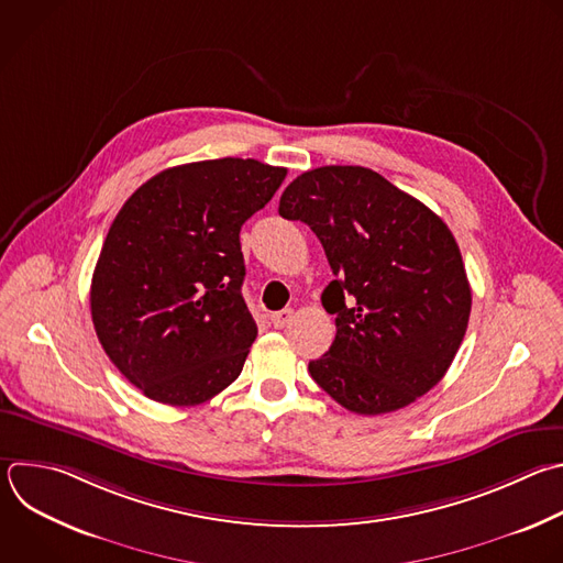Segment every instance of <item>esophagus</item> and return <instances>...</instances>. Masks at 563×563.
<instances>
[{
	"label": "esophagus",
	"instance_id": "obj_1",
	"mask_svg": "<svg viewBox=\"0 0 563 563\" xmlns=\"http://www.w3.org/2000/svg\"><path fill=\"white\" fill-rule=\"evenodd\" d=\"M269 320H272V324H274L276 329H283V327H287V324L294 320V309L276 311V313H272V316H269Z\"/></svg>",
	"mask_w": 563,
	"mask_h": 563
}]
</instances>
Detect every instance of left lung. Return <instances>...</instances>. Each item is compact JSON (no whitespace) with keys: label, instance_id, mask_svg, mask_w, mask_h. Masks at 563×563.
<instances>
[{"label":"left lung","instance_id":"left-lung-1","mask_svg":"<svg viewBox=\"0 0 563 563\" xmlns=\"http://www.w3.org/2000/svg\"><path fill=\"white\" fill-rule=\"evenodd\" d=\"M278 212L320 239L335 280L322 305L335 340L311 378L357 416L398 411L449 371L468 327L471 287L446 223L360 165L302 172Z\"/></svg>","mask_w":563,"mask_h":563}]
</instances>
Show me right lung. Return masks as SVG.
Instances as JSON below:
<instances>
[{"mask_svg":"<svg viewBox=\"0 0 563 563\" xmlns=\"http://www.w3.org/2000/svg\"><path fill=\"white\" fill-rule=\"evenodd\" d=\"M287 169L212 158L158 172L125 201L90 287L97 338L143 396L195 407L243 371L258 327L243 298V223Z\"/></svg>","mask_w":563,"mask_h":563,"instance_id":"obj_1","label":"right lung"}]
</instances>
